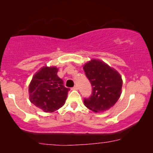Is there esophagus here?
Returning a JSON list of instances; mask_svg holds the SVG:
<instances>
[{"instance_id":"obj_1","label":"esophagus","mask_w":153,"mask_h":153,"mask_svg":"<svg viewBox=\"0 0 153 153\" xmlns=\"http://www.w3.org/2000/svg\"><path fill=\"white\" fill-rule=\"evenodd\" d=\"M72 90H78V87H77V85H74V87L72 88Z\"/></svg>"}]
</instances>
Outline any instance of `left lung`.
Returning a JSON list of instances; mask_svg holds the SVG:
<instances>
[{"instance_id":"8db88e82","label":"left lung","mask_w":153,"mask_h":153,"mask_svg":"<svg viewBox=\"0 0 153 153\" xmlns=\"http://www.w3.org/2000/svg\"><path fill=\"white\" fill-rule=\"evenodd\" d=\"M85 76L93 87L84 105L94 112H104L114 105L121 95L123 80L119 73L100 60H91L83 66Z\"/></svg>"}]
</instances>
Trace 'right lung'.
I'll list each match as a JSON object with an SVG mask.
<instances>
[{
  "label": "right lung",
  "mask_w": 153,
  "mask_h": 153,
  "mask_svg": "<svg viewBox=\"0 0 153 153\" xmlns=\"http://www.w3.org/2000/svg\"><path fill=\"white\" fill-rule=\"evenodd\" d=\"M58 71L56 67H43L29 85L30 102L45 112L51 113L62 107L70 90L64 86Z\"/></svg>",
  "instance_id": "1"
}]
</instances>
